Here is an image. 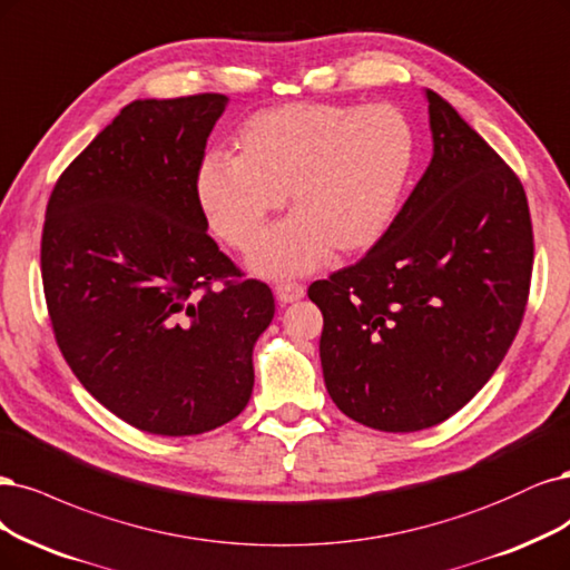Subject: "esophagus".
I'll return each instance as SVG.
<instances>
[{
    "label": "esophagus",
    "instance_id": "1",
    "mask_svg": "<svg viewBox=\"0 0 570 570\" xmlns=\"http://www.w3.org/2000/svg\"><path fill=\"white\" fill-rule=\"evenodd\" d=\"M304 292H306V287L302 283H281V285H276V297L283 304L299 302L304 297Z\"/></svg>",
    "mask_w": 570,
    "mask_h": 570
}]
</instances>
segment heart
<instances>
[{
    "instance_id": "obj_1",
    "label": "heart",
    "mask_w": 570,
    "mask_h": 570,
    "mask_svg": "<svg viewBox=\"0 0 570 570\" xmlns=\"http://www.w3.org/2000/svg\"><path fill=\"white\" fill-rule=\"evenodd\" d=\"M235 155L209 153L195 195L212 230L249 249L273 212L292 217L268 230L252 268L285 278L375 245L394 219L412 165V127L389 104H285L235 129Z\"/></svg>"
}]
</instances>
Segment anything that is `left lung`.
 I'll return each instance as SVG.
<instances>
[{
	"mask_svg": "<svg viewBox=\"0 0 570 570\" xmlns=\"http://www.w3.org/2000/svg\"><path fill=\"white\" fill-rule=\"evenodd\" d=\"M426 101L422 179L361 262L308 287L330 399L394 434L441 424L493 377L533 273L519 176L445 98L426 89Z\"/></svg>",
	"mask_w": 570,
	"mask_h": 570,
	"instance_id": "left-lung-1",
	"label": "left lung"
}]
</instances>
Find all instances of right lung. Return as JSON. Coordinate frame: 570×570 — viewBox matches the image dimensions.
<instances>
[{
	"label": "right lung",
	"instance_id": "right-lung-1",
	"mask_svg": "<svg viewBox=\"0 0 570 570\" xmlns=\"http://www.w3.org/2000/svg\"><path fill=\"white\" fill-rule=\"evenodd\" d=\"M224 94L134 101L58 176L42 230L53 337L127 424L195 436L245 410L276 302L207 235L195 195Z\"/></svg>",
	"mask_w": 570,
	"mask_h": 570
}]
</instances>
